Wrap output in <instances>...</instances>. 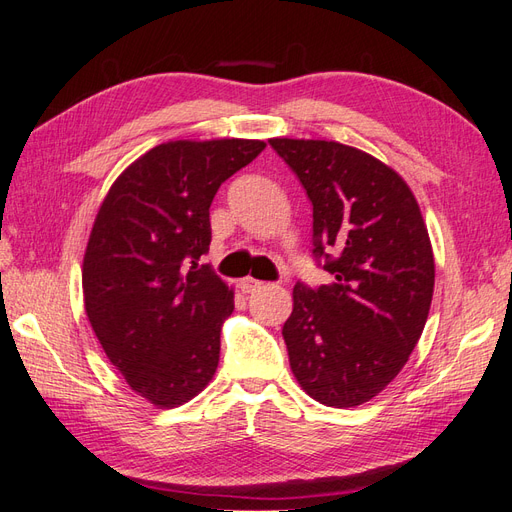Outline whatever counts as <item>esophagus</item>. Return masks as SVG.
Segmentation results:
<instances>
[{
	"label": "esophagus",
	"mask_w": 512,
	"mask_h": 512,
	"mask_svg": "<svg viewBox=\"0 0 512 512\" xmlns=\"http://www.w3.org/2000/svg\"><path fill=\"white\" fill-rule=\"evenodd\" d=\"M239 288L243 290V292H256V290H260V288H265V282H260V280H254V277H243V280L239 282Z\"/></svg>",
	"instance_id": "1"
}]
</instances>
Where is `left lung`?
I'll use <instances>...</instances> for the list:
<instances>
[{
	"mask_svg": "<svg viewBox=\"0 0 512 512\" xmlns=\"http://www.w3.org/2000/svg\"><path fill=\"white\" fill-rule=\"evenodd\" d=\"M314 207V256L331 284L292 290L282 335L301 389L331 408L386 389L421 337L436 282L431 241L408 183L335 141L271 138Z\"/></svg>",
	"mask_w": 512,
	"mask_h": 512,
	"instance_id": "left-lung-1",
	"label": "left lung"
}]
</instances>
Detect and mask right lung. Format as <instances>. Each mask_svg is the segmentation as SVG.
Returning <instances> with one entry per match:
<instances>
[{
  "label": "right lung",
  "mask_w": 512,
  "mask_h": 512,
  "mask_svg": "<svg viewBox=\"0 0 512 512\" xmlns=\"http://www.w3.org/2000/svg\"><path fill=\"white\" fill-rule=\"evenodd\" d=\"M267 145L247 138L170 141L111 185L83 258L85 312L130 389L177 408L211 382L235 294L200 258L220 185Z\"/></svg>",
  "instance_id": "obj_1"
}]
</instances>
